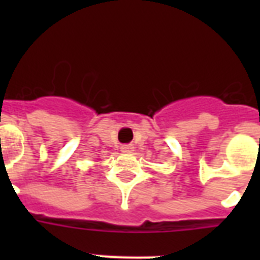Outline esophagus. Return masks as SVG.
Listing matches in <instances>:
<instances>
[{
	"label": "esophagus",
	"mask_w": 260,
	"mask_h": 260,
	"mask_svg": "<svg viewBox=\"0 0 260 260\" xmlns=\"http://www.w3.org/2000/svg\"><path fill=\"white\" fill-rule=\"evenodd\" d=\"M132 150H134V146H132V144H124V146H121L122 152H131Z\"/></svg>",
	"instance_id": "1"
}]
</instances>
